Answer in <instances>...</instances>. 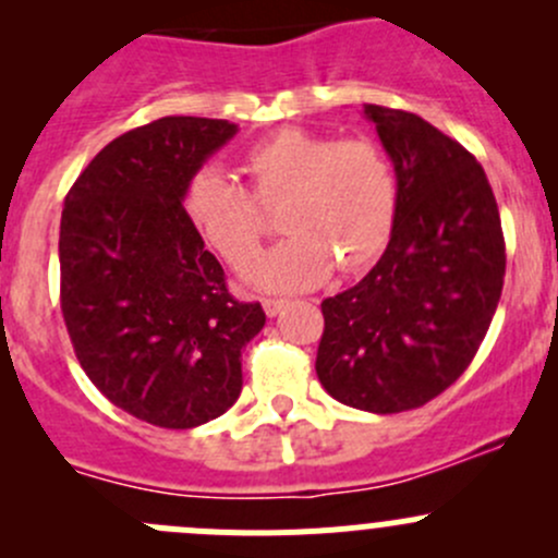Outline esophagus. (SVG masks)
Segmentation results:
<instances>
[{
    "mask_svg": "<svg viewBox=\"0 0 558 558\" xmlns=\"http://www.w3.org/2000/svg\"><path fill=\"white\" fill-rule=\"evenodd\" d=\"M262 305H264V313H267L269 318H275V315L283 311V307L289 305V302H286V300H264Z\"/></svg>",
    "mask_w": 558,
    "mask_h": 558,
    "instance_id": "34e87169",
    "label": "esophagus"
}]
</instances>
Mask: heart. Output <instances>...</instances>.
<instances>
[{
    "label": "heart",
    "instance_id": "heart-1",
    "mask_svg": "<svg viewBox=\"0 0 558 558\" xmlns=\"http://www.w3.org/2000/svg\"><path fill=\"white\" fill-rule=\"evenodd\" d=\"M251 191L218 167H205L185 189V213L213 251L243 269L264 238L259 205L286 199V243L251 264L245 280L264 291H307L335 264L359 272L384 253L397 218L393 165L373 140H337L283 129L245 156Z\"/></svg>",
    "mask_w": 558,
    "mask_h": 558
}]
</instances>
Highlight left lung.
Segmentation results:
<instances>
[{
    "mask_svg": "<svg viewBox=\"0 0 558 558\" xmlns=\"http://www.w3.org/2000/svg\"><path fill=\"white\" fill-rule=\"evenodd\" d=\"M399 183L380 262L320 302V386L348 408L402 413L470 367L497 313L505 238L475 156L415 112L364 105Z\"/></svg>",
    "mask_w": 558,
    "mask_h": 558,
    "instance_id": "1",
    "label": "left lung"
}]
</instances>
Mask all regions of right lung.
Returning a JSON list of instances; mask_svg holds the SVG:
<instances>
[{
  "label": "right lung",
  "mask_w": 558,
  "mask_h": 558,
  "mask_svg": "<svg viewBox=\"0 0 558 558\" xmlns=\"http://www.w3.org/2000/svg\"><path fill=\"white\" fill-rule=\"evenodd\" d=\"M238 123L167 116L105 145L61 210V313L92 384L116 408L194 429L243 391L258 302H238L183 199Z\"/></svg>",
  "instance_id": "obj_1"
}]
</instances>
